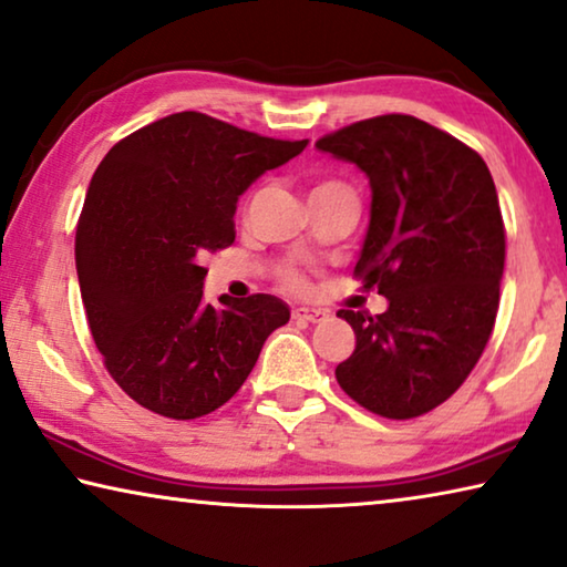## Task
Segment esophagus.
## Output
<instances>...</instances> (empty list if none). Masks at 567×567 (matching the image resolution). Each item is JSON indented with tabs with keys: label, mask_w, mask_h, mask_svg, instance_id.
I'll return each mask as SVG.
<instances>
[{
	"label": "esophagus",
	"mask_w": 567,
	"mask_h": 567,
	"mask_svg": "<svg viewBox=\"0 0 567 567\" xmlns=\"http://www.w3.org/2000/svg\"><path fill=\"white\" fill-rule=\"evenodd\" d=\"M292 318L295 320H305V322H322L328 318L326 310L320 308H295L292 310Z\"/></svg>",
	"instance_id": "esophagus-1"
}]
</instances>
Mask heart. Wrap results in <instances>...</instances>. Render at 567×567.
I'll list each match as a JSON object with an SVG mask.
<instances>
[{"mask_svg": "<svg viewBox=\"0 0 567 567\" xmlns=\"http://www.w3.org/2000/svg\"><path fill=\"white\" fill-rule=\"evenodd\" d=\"M336 186H343V184L322 182V184L312 188V192H322V188H336ZM280 280H282L285 287H290V290H305V287H308V277H305L300 269H295V267H285L280 272Z\"/></svg>", "mask_w": 567, "mask_h": 567, "instance_id": "obj_1", "label": "heart"}]
</instances>
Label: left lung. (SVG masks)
I'll list each match as a JSON object with an SVG mask.
<instances>
[{
  "instance_id": "1",
  "label": "left lung",
  "mask_w": 567,
  "mask_h": 567,
  "mask_svg": "<svg viewBox=\"0 0 567 567\" xmlns=\"http://www.w3.org/2000/svg\"><path fill=\"white\" fill-rule=\"evenodd\" d=\"M316 146L371 184L355 277L389 300L381 316L340 310L355 350L336 368L350 399L416 419L466 381L492 336L505 272V221L477 151L413 115H375Z\"/></svg>"
}]
</instances>
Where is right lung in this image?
I'll return each instance as SVG.
<instances>
[{"mask_svg": "<svg viewBox=\"0 0 567 567\" xmlns=\"http://www.w3.org/2000/svg\"><path fill=\"white\" fill-rule=\"evenodd\" d=\"M305 146L184 111L125 136L95 168L75 235L80 295L107 373L143 409L176 421L217 411L290 320L272 295L206 305L202 265L235 241L249 184Z\"/></svg>", "mask_w": 567, "mask_h": 567, "instance_id": "add662e5", "label": "right lung"}]
</instances>
